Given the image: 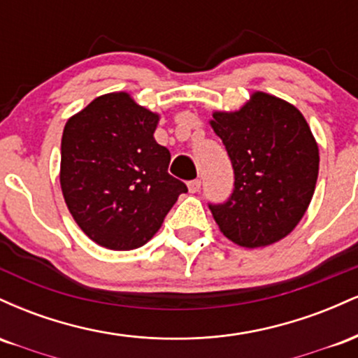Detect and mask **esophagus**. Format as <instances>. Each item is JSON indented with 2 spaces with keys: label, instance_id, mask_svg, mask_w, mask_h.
<instances>
[{
  "label": "esophagus",
  "instance_id": "obj_1",
  "mask_svg": "<svg viewBox=\"0 0 358 358\" xmlns=\"http://www.w3.org/2000/svg\"><path fill=\"white\" fill-rule=\"evenodd\" d=\"M200 185H202L200 180H192V182H188V190H190V193H196L200 190Z\"/></svg>",
  "mask_w": 358,
  "mask_h": 358
}]
</instances>
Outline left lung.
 <instances>
[{"mask_svg":"<svg viewBox=\"0 0 358 358\" xmlns=\"http://www.w3.org/2000/svg\"><path fill=\"white\" fill-rule=\"evenodd\" d=\"M212 129L232 162L234 192L210 205L220 232L241 248H266L294 231L313 199L320 151L305 116L271 94L239 110H213Z\"/></svg>","mask_w":358,"mask_h":358,"instance_id":"1","label":"left lung"}]
</instances>
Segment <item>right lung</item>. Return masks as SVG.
Masks as SVG:
<instances>
[{
	"instance_id": "1",
	"label": "right lung",
	"mask_w": 358,
	"mask_h": 358,
	"mask_svg": "<svg viewBox=\"0 0 358 358\" xmlns=\"http://www.w3.org/2000/svg\"><path fill=\"white\" fill-rule=\"evenodd\" d=\"M158 121L127 92H110L64 127L62 193L82 232L102 248L145 245L187 192L168 173L171 155L153 136Z\"/></svg>"
}]
</instances>
